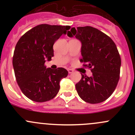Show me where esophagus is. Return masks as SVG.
Wrapping results in <instances>:
<instances>
[{"mask_svg": "<svg viewBox=\"0 0 135 135\" xmlns=\"http://www.w3.org/2000/svg\"><path fill=\"white\" fill-rule=\"evenodd\" d=\"M68 72H69V74H72V73H74V70H72V69H68Z\"/></svg>", "mask_w": 135, "mask_h": 135, "instance_id": "34e87169", "label": "esophagus"}]
</instances>
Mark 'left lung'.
<instances>
[{
  "label": "left lung",
  "mask_w": 135,
  "mask_h": 135,
  "mask_svg": "<svg viewBox=\"0 0 135 135\" xmlns=\"http://www.w3.org/2000/svg\"><path fill=\"white\" fill-rule=\"evenodd\" d=\"M69 37H75L81 43L80 61L91 69V77L81 74L76 84L80 97L91 104L100 103L112 94L119 79L121 58L114 41L104 32L90 26L73 27Z\"/></svg>",
  "instance_id": "1"
}]
</instances>
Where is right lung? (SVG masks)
Returning <instances> with one entry per match:
<instances>
[{
	"label": "right lung",
	"mask_w": 135,
	"mask_h": 135,
	"mask_svg": "<svg viewBox=\"0 0 135 135\" xmlns=\"http://www.w3.org/2000/svg\"><path fill=\"white\" fill-rule=\"evenodd\" d=\"M70 26L42 24L20 38L15 47L13 67L21 91L31 100L42 103L54 99L59 91L61 79L68 71L63 68L46 69V61L54 57L53 46Z\"/></svg>",
	"instance_id": "obj_1"
}]
</instances>
